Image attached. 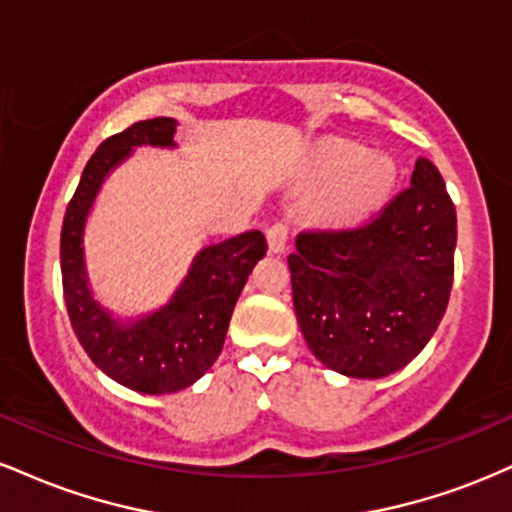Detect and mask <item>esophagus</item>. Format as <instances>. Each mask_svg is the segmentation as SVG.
<instances>
[{
    "label": "esophagus",
    "mask_w": 512,
    "mask_h": 512,
    "mask_svg": "<svg viewBox=\"0 0 512 512\" xmlns=\"http://www.w3.org/2000/svg\"><path fill=\"white\" fill-rule=\"evenodd\" d=\"M267 245L272 255H281L289 245V228L284 223H274V226L267 228Z\"/></svg>",
    "instance_id": "34e87169"
}]
</instances>
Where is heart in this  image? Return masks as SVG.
Returning <instances> with one entry per match:
<instances>
[{
  "label": "heart",
  "instance_id": "1",
  "mask_svg": "<svg viewBox=\"0 0 512 512\" xmlns=\"http://www.w3.org/2000/svg\"><path fill=\"white\" fill-rule=\"evenodd\" d=\"M315 175L330 185L317 204V219L342 228L363 221L390 197L397 166L385 154H366L363 146L332 144L317 156Z\"/></svg>",
  "mask_w": 512,
  "mask_h": 512
}]
</instances>
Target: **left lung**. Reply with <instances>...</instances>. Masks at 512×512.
Wrapping results in <instances>:
<instances>
[{
  "instance_id": "obj_1",
  "label": "left lung",
  "mask_w": 512,
  "mask_h": 512,
  "mask_svg": "<svg viewBox=\"0 0 512 512\" xmlns=\"http://www.w3.org/2000/svg\"><path fill=\"white\" fill-rule=\"evenodd\" d=\"M411 187L368 226L301 233L289 255L305 344L346 378H385L421 354L452 289L457 216L438 168L419 158Z\"/></svg>"
}]
</instances>
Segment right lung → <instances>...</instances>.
Wrapping results in <instances>:
<instances>
[{"instance_id": "right-lung-1", "label": "right lung", "mask_w": 512, "mask_h": 512, "mask_svg": "<svg viewBox=\"0 0 512 512\" xmlns=\"http://www.w3.org/2000/svg\"><path fill=\"white\" fill-rule=\"evenodd\" d=\"M173 117H154L105 139L81 173L62 223L60 264L69 320L84 351L115 383L142 395H170L195 385L223 349L240 291L267 255L262 231L204 245L187 274L154 310L120 315L93 293L86 267V223L105 180L134 149H178Z\"/></svg>"}]
</instances>
